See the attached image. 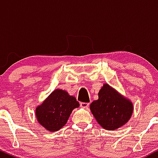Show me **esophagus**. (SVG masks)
I'll use <instances>...</instances> for the list:
<instances>
[{"label": "esophagus", "instance_id": "1", "mask_svg": "<svg viewBox=\"0 0 158 158\" xmlns=\"http://www.w3.org/2000/svg\"><path fill=\"white\" fill-rule=\"evenodd\" d=\"M80 106L81 108H85V109H88V107H89V103H87V102H81L80 103Z\"/></svg>", "mask_w": 158, "mask_h": 158}]
</instances>
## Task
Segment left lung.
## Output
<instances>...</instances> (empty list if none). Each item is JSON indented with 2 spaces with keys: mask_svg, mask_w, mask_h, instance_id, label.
Masks as SVG:
<instances>
[{
  "mask_svg": "<svg viewBox=\"0 0 158 158\" xmlns=\"http://www.w3.org/2000/svg\"><path fill=\"white\" fill-rule=\"evenodd\" d=\"M90 109L97 123L106 130H116L128 122L133 114V103L108 84H104Z\"/></svg>",
  "mask_w": 158,
  "mask_h": 158,
  "instance_id": "8db88e82",
  "label": "left lung"
}]
</instances>
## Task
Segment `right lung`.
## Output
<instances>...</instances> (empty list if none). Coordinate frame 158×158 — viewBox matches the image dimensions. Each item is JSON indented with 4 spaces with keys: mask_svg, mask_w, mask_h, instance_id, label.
I'll return each instance as SVG.
<instances>
[{
    "mask_svg": "<svg viewBox=\"0 0 158 158\" xmlns=\"http://www.w3.org/2000/svg\"><path fill=\"white\" fill-rule=\"evenodd\" d=\"M79 103L66 90H54L41 105L35 108L38 123L50 132L59 131L68 122L74 108Z\"/></svg>",
    "mask_w": 158,
    "mask_h": 158,
    "instance_id": "right-lung-1",
    "label": "right lung"
}]
</instances>
